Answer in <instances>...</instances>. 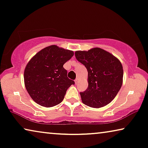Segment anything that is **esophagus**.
<instances>
[{
  "mask_svg": "<svg viewBox=\"0 0 148 148\" xmlns=\"http://www.w3.org/2000/svg\"><path fill=\"white\" fill-rule=\"evenodd\" d=\"M79 82V78H77L75 80V84H77Z\"/></svg>",
  "mask_w": 148,
  "mask_h": 148,
  "instance_id": "esophagus-1",
  "label": "esophagus"
}]
</instances>
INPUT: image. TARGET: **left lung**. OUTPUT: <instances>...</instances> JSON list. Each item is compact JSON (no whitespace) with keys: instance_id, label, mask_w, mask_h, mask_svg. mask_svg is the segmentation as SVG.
<instances>
[{"instance_id":"1","label":"left lung","mask_w":148,"mask_h":148,"mask_svg":"<svg viewBox=\"0 0 148 148\" xmlns=\"http://www.w3.org/2000/svg\"><path fill=\"white\" fill-rule=\"evenodd\" d=\"M75 55L88 72V87L80 93L82 102L95 108L107 106L115 97L123 83L121 62L110 53L98 47L75 51Z\"/></svg>"}]
</instances>
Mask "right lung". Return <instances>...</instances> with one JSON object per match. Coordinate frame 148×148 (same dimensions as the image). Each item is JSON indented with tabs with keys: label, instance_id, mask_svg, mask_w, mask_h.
<instances>
[{
	"label": "right lung",
	"instance_id": "1",
	"mask_svg": "<svg viewBox=\"0 0 148 148\" xmlns=\"http://www.w3.org/2000/svg\"><path fill=\"white\" fill-rule=\"evenodd\" d=\"M73 55V51L51 45L32 57L25 69L24 81L34 101L51 108L63 100L67 89L75 84L67 77L63 65Z\"/></svg>",
	"mask_w": 148,
	"mask_h": 148
}]
</instances>
